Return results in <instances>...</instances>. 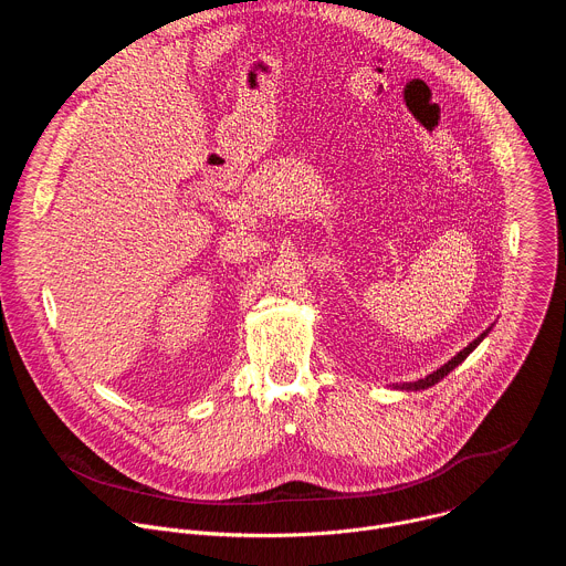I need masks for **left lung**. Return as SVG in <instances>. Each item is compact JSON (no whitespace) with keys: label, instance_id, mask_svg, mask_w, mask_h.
<instances>
[{"label":"left lung","instance_id":"1","mask_svg":"<svg viewBox=\"0 0 566 566\" xmlns=\"http://www.w3.org/2000/svg\"><path fill=\"white\" fill-rule=\"evenodd\" d=\"M489 332L491 329H486V332H483L479 338H474L468 347H463L454 358H450L446 365H441L437 371H432V374H428L426 378H419V380H415V382H402V385H396V389H406V391H419V389H428V387H432V385H437L439 380H443L454 367H459L472 352H474V347L483 340V338H486L489 336Z\"/></svg>","mask_w":566,"mask_h":566}]
</instances>
